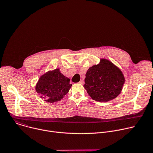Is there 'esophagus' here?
Masks as SVG:
<instances>
[{
  "label": "esophagus",
  "instance_id": "obj_1",
  "mask_svg": "<svg viewBox=\"0 0 153 153\" xmlns=\"http://www.w3.org/2000/svg\"><path fill=\"white\" fill-rule=\"evenodd\" d=\"M79 83H80V84H83V83H84V81H83V80H80V82H79Z\"/></svg>",
  "mask_w": 153,
  "mask_h": 153
}]
</instances>
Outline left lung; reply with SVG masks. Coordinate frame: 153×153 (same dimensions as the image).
I'll use <instances>...</instances> for the list:
<instances>
[{
	"label": "left lung",
	"instance_id": "1",
	"mask_svg": "<svg viewBox=\"0 0 153 153\" xmlns=\"http://www.w3.org/2000/svg\"><path fill=\"white\" fill-rule=\"evenodd\" d=\"M84 88L91 97L98 102H108L116 98L125 83L122 71L106 59L88 69L86 73Z\"/></svg>",
	"mask_w": 153,
	"mask_h": 153
}]
</instances>
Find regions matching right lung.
<instances>
[{
    "label": "right lung",
    "mask_w": 153,
    "mask_h": 153,
    "mask_svg": "<svg viewBox=\"0 0 153 153\" xmlns=\"http://www.w3.org/2000/svg\"><path fill=\"white\" fill-rule=\"evenodd\" d=\"M70 81L69 78L60 73L59 69H56L40 77L36 90L47 102H56L60 100L68 93L72 86Z\"/></svg>",
    "instance_id": "obj_1"
}]
</instances>
